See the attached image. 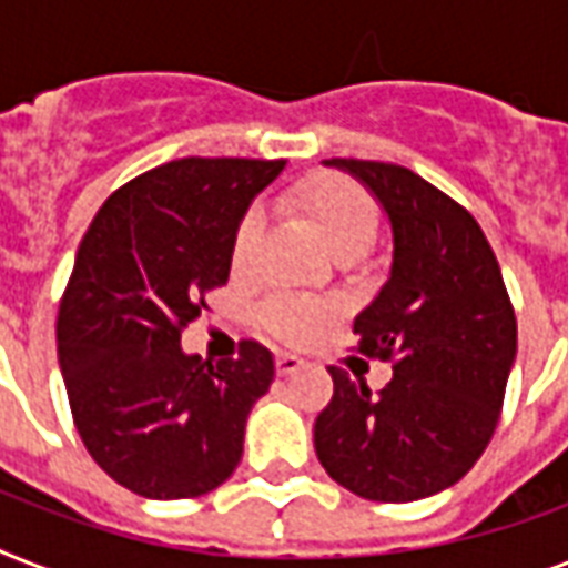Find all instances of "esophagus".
Returning <instances> with one entry per match:
<instances>
[{
	"instance_id": "esophagus-1",
	"label": "esophagus",
	"mask_w": 568,
	"mask_h": 568,
	"mask_svg": "<svg viewBox=\"0 0 568 568\" xmlns=\"http://www.w3.org/2000/svg\"><path fill=\"white\" fill-rule=\"evenodd\" d=\"M303 365L301 356L294 354H276V372L280 374H294Z\"/></svg>"
}]
</instances>
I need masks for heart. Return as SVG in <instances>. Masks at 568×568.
<instances>
[{
	"instance_id": "b5f03b06",
	"label": "heart",
	"mask_w": 568,
	"mask_h": 568,
	"mask_svg": "<svg viewBox=\"0 0 568 568\" xmlns=\"http://www.w3.org/2000/svg\"><path fill=\"white\" fill-rule=\"evenodd\" d=\"M283 205L292 214L303 217L318 239L336 253L338 258L359 256L377 235L379 209L372 194L354 182L351 176L333 171H315L294 182L283 194ZM262 235V214L258 209H247L241 214L239 226L232 232V271H247L253 250ZM258 318L265 327L285 342H303L318 333L327 318V306L310 297H292V294H274L262 303Z\"/></svg>"
}]
</instances>
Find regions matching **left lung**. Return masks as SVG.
<instances>
[{
	"label": "left lung",
	"mask_w": 568,
	"mask_h": 568,
	"mask_svg": "<svg viewBox=\"0 0 568 568\" xmlns=\"http://www.w3.org/2000/svg\"><path fill=\"white\" fill-rule=\"evenodd\" d=\"M372 189L392 221V271L354 321L359 354L395 374L368 383L329 365L333 400L315 454L359 498L406 504L475 466L501 415L516 359V312L480 223L409 168L333 159Z\"/></svg>",
	"instance_id": "1"
}]
</instances>
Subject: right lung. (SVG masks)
<instances>
[{
    "instance_id": "obj_1",
    "label": "right lung",
    "mask_w": 568,
    "mask_h": 568,
    "mask_svg": "<svg viewBox=\"0 0 568 568\" xmlns=\"http://www.w3.org/2000/svg\"><path fill=\"white\" fill-rule=\"evenodd\" d=\"M283 159H176L102 203L58 306V363L93 463L129 493L173 501L217 489L274 383V356L244 338L235 359L182 351L205 294L230 280L232 232Z\"/></svg>"
}]
</instances>
